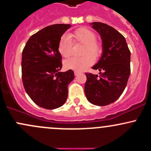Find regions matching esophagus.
<instances>
[{"label":"esophagus","mask_w":151,"mask_h":151,"mask_svg":"<svg viewBox=\"0 0 151 151\" xmlns=\"http://www.w3.org/2000/svg\"><path fill=\"white\" fill-rule=\"evenodd\" d=\"M79 74H80V72H79V71H74V74L75 75H78Z\"/></svg>","instance_id":"1"}]
</instances>
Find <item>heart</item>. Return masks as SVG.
Returning <instances> with one entry per match:
<instances>
[{
    "label": "heart",
    "instance_id": "1",
    "mask_svg": "<svg viewBox=\"0 0 151 151\" xmlns=\"http://www.w3.org/2000/svg\"><path fill=\"white\" fill-rule=\"evenodd\" d=\"M73 44H83L82 55L84 56L79 58H71L65 61L64 67L68 69L84 70L93 64L94 59H98L102 54V44L96 39V34L86 28H80L69 35L64 34L61 37L58 44V51L62 57L68 58L72 55Z\"/></svg>",
    "mask_w": 151,
    "mask_h": 151
}]
</instances>
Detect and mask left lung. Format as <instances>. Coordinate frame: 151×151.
Here are the masks:
<instances>
[{
  "label": "left lung",
  "mask_w": 151,
  "mask_h": 151,
  "mask_svg": "<svg viewBox=\"0 0 151 151\" xmlns=\"http://www.w3.org/2000/svg\"><path fill=\"white\" fill-rule=\"evenodd\" d=\"M100 34L103 53L93 69L100 74L85 73L84 92L89 102L97 106L110 105L123 92L130 74V51L125 37L109 25L90 24Z\"/></svg>",
  "instance_id": "8db88e82"
}]
</instances>
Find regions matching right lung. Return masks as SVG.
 Returning <instances> with one entry per match:
<instances>
[{
	"instance_id": "add662e5",
	"label": "right lung",
	"mask_w": 151,
	"mask_h": 151,
	"mask_svg": "<svg viewBox=\"0 0 151 151\" xmlns=\"http://www.w3.org/2000/svg\"><path fill=\"white\" fill-rule=\"evenodd\" d=\"M71 25L54 24L34 34L22 52L21 71L26 93L35 104L48 110L64 104L68 84L74 78L72 69L59 72L62 67L58 44Z\"/></svg>"
}]
</instances>
